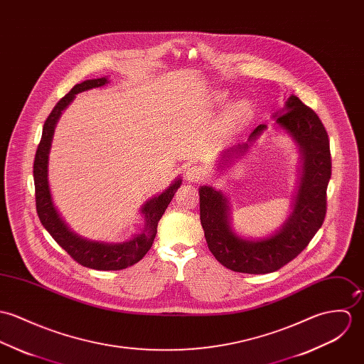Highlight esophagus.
Listing matches in <instances>:
<instances>
[{"mask_svg": "<svg viewBox=\"0 0 364 364\" xmlns=\"http://www.w3.org/2000/svg\"><path fill=\"white\" fill-rule=\"evenodd\" d=\"M203 174H205V171L200 166H191V167H188L186 176H187V180H190V181H200L203 178Z\"/></svg>", "mask_w": 364, "mask_h": 364, "instance_id": "34e87169", "label": "esophagus"}]
</instances>
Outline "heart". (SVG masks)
Returning <instances> with one entry per match:
<instances>
[{
  "label": "heart",
  "instance_id": "obj_1",
  "mask_svg": "<svg viewBox=\"0 0 364 364\" xmlns=\"http://www.w3.org/2000/svg\"><path fill=\"white\" fill-rule=\"evenodd\" d=\"M251 119H252L251 105L245 100H239L228 109L225 114V124L229 129H240L244 125H247Z\"/></svg>",
  "mask_w": 364,
  "mask_h": 364
}]
</instances>
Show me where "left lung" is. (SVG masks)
I'll use <instances>...</instances> for the list:
<instances>
[{"instance_id": "8db88e82", "label": "left lung", "mask_w": 364, "mask_h": 364, "mask_svg": "<svg viewBox=\"0 0 364 364\" xmlns=\"http://www.w3.org/2000/svg\"><path fill=\"white\" fill-rule=\"evenodd\" d=\"M277 116V122L301 146L303 176L294 209L275 236L259 242L235 236L228 223L226 198L212 187L200 188V218L208 248L235 272L259 275L281 269L309 245L325 219L332 168L328 132L317 113L296 96L289 97L283 114ZM265 128L259 124L250 139Z\"/></svg>"}]
</instances>
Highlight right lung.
I'll list each match as a JSON object with an SVG mask.
<instances>
[{
	"label": "right lung",
	"mask_w": 364,
	"mask_h": 364,
	"mask_svg": "<svg viewBox=\"0 0 364 364\" xmlns=\"http://www.w3.org/2000/svg\"><path fill=\"white\" fill-rule=\"evenodd\" d=\"M107 83L106 78L89 80L75 85L64 97L58 100L48 117L43 125L41 142L35 155L33 162V178H35V197H36V210L39 215L41 225L51 235V237L63 247L70 257L86 268L99 269V271H119L127 267L134 265L149 251L152 242L155 240L158 232V222L161 220L167 205L174 197L176 190L180 187L181 180H177L171 184L161 196L152 198L144 208L146 223L141 235L135 236L132 240L116 244L87 242L74 235L67 225L58 216L48 190L47 181V158L48 149L54 132L55 122L58 120L61 112L70 105L77 93L99 87Z\"/></svg>",
	"instance_id": "right-lung-1"
}]
</instances>
